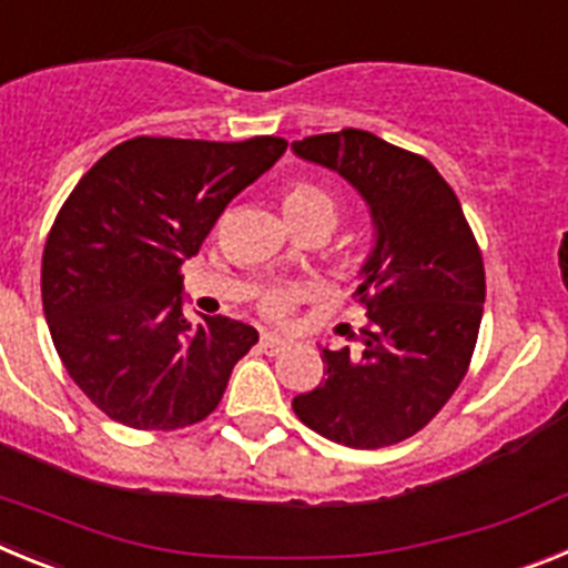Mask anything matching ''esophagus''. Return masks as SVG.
<instances>
[{"label": "esophagus", "mask_w": 568, "mask_h": 568, "mask_svg": "<svg viewBox=\"0 0 568 568\" xmlns=\"http://www.w3.org/2000/svg\"><path fill=\"white\" fill-rule=\"evenodd\" d=\"M258 346L261 349H264V353L267 355H278V353H284V349H287V341L281 338V335H273V333H261V341H258Z\"/></svg>", "instance_id": "1"}]
</instances>
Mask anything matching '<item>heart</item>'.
I'll return each instance as SVG.
<instances>
[{"label":"heart","instance_id":"heart-1","mask_svg":"<svg viewBox=\"0 0 568 568\" xmlns=\"http://www.w3.org/2000/svg\"><path fill=\"white\" fill-rule=\"evenodd\" d=\"M307 210H327V213H335L333 199L321 187L310 182H298L293 187H287L284 193V213H307ZM298 301V293L287 287H270L267 293L258 298V310L261 315H267V318L281 321L284 315L293 310V304Z\"/></svg>","mask_w":568,"mask_h":568}]
</instances>
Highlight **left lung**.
Instances as JSON below:
<instances>
[{
  "label": "left lung",
  "instance_id": "obj_1",
  "mask_svg": "<svg viewBox=\"0 0 568 568\" xmlns=\"http://www.w3.org/2000/svg\"><path fill=\"white\" fill-rule=\"evenodd\" d=\"M293 153L353 184L375 230L355 290L366 307L361 344L321 346L327 378L295 395L293 409L335 444H398L440 413L469 369L486 298L478 241L424 155L355 128L301 139Z\"/></svg>",
  "mask_w": 568,
  "mask_h": 568
}]
</instances>
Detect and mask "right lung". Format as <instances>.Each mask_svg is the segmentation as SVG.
<instances>
[{"label":"right lung","instance_id":"obj_1","mask_svg":"<svg viewBox=\"0 0 568 568\" xmlns=\"http://www.w3.org/2000/svg\"><path fill=\"white\" fill-rule=\"evenodd\" d=\"M287 150L139 135L73 187L42 255V304L64 369L108 418L182 429L213 413L258 341L250 324L182 313V267L230 202Z\"/></svg>","mask_w":568,"mask_h":568}]
</instances>
